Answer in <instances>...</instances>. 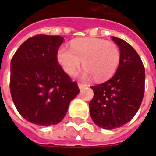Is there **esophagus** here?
<instances>
[{"label":"esophagus","mask_w":156,"mask_h":156,"mask_svg":"<svg viewBox=\"0 0 156 156\" xmlns=\"http://www.w3.org/2000/svg\"><path fill=\"white\" fill-rule=\"evenodd\" d=\"M78 87H79V89L81 90V89H83L84 87H86L87 86H86V85H84V84H81V83H78Z\"/></svg>","instance_id":"obj_1"}]
</instances>
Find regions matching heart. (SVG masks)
Masks as SVG:
<instances>
[{
	"label": "heart",
	"mask_w": 156,
	"mask_h": 156,
	"mask_svg": "<svg viewBox=\"0 0 156 156\" xmlns=\"http://www.w3.org/2000/svg\"><path fill=\"white\" fill-rule=\"evenodd\" d=\"M71 48L62 46L57 51V62L65 73L74 75L82 65L81 78L96 81L110 78L118 69L121 53L118 46L106 40L82 38L71 42Z\"/></svg>",
	"instance_id": "b5f03b06"
}]
</instances>
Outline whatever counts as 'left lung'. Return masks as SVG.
<instances>
[{
	"label": "left lung",
	"instance_id": "1",
	"mask_svg": "<svg viewBox=\"0 0 156 156\" xmlns=\"http://www.w3.org/2000/svg\"><path fill=\"white\" fill-rule=\"evenodd\" d=\"M119 46L121 60L108 81L91 86L90 116L98 127L116 129L128 123L138 111L144 94L145 69L137 52L124 40L112 36Z\"/></svg>",
	"mask_w": 156,
	"mask_h": 156
}]
</instances>
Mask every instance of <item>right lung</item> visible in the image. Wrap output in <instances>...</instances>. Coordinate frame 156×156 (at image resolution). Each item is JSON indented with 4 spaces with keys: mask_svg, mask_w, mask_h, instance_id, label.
Returning a JSON list of instances; mask_svg holds the SVG:
<instances>
[{
    "mask_svg": "<svg viewBox=\"0 0 156 156\" xmlns=\"http://www.w3.org/2000/svg\"><path fill=\"white\" fill-rule=\"evenodd\" d=\"M63 38L39 34L25 41L10 64V92L16 109L29 122H61L80 90L57 62Z\"/></svg>",
    "mask_w": 156,
    "mask_h": 156,
    "instance_id": "add662e5",
    "label": "right lung"
}]
</instances>
